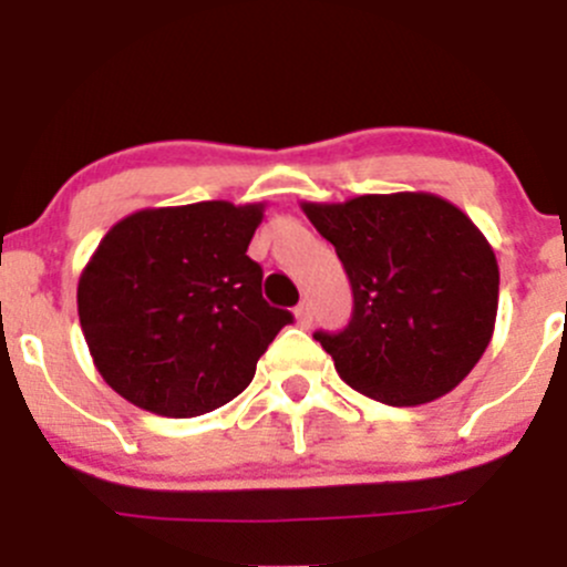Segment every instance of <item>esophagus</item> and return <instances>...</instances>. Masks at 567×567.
Wrapping results in <instances>:
<instances>
[{
	"label": "esophagus",
	"instance_id": "1",
	"mask_svg": "<svg viewBox=\"0 0 567 567\" xmlns=\"http://www.w3.org/2000/svg\"><path fill=\"white\" fill-rule=\"evenodd\" d=\"M293 316H296V323L305 326V329H307V326L312 323V305H310V301H301V305L293 310Z\"/></svg>",
	"mask_w": 567,
	"mask_h": 567
}]
</instances>
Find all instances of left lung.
Instances as JSON below:
<instances>
[{
    "mask_svg": "<svg viewBox=\"0 0 567 567\" xmlns=\"http://www.w3.org/2000/svg\"><path fill=\"white\" fill-rule=\"evenodd\" d=\"M301 210L351 279V323L316 331L340 379L386 405L453 392L488 348L499 305V266L477 225L427 192Z\"/></svg>",
    "mask_w": 567,
    "mask_h": 567,
    "instance_id": "obj_1",
    "label": "left lung"
}]
</instances>
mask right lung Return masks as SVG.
<instances>
[{
  "label": "right lung",
  "instance_id": "1",
  "mask_svg": "<svg viewBox=\"0 0 567 567\" xmlns=\"http://www.w3.org/2000/svg\"><path fill=\"white\" fill-rule=\"evenodd\" d=\"M262 208H145L101 238L79 277V323L120 398L186 420L247 390L257 359L293 320L262 299V268L247 255Z\"/></svg>",
  "mask_w": 567,
  "mask_h": 567
}]
</instances>
